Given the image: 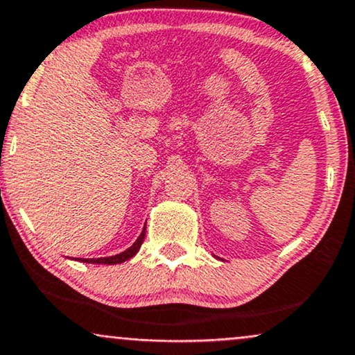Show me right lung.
Returning <instances> with one entry per match:
<instances>
[{
    "label": "right lung",
    "mask_w": 355,
    "mask_h": 355,
    "mask_svg": "<svg viewBox=\"0 0 355 355\" xmlns=\"http://www.w3.org/2000/svg\"><path fill=\"white\" fill-rule=\"evenodd\" d=\"M144 234H146V227H144L141 234H139V237L137 239V242L131 245L130 248H126L125 252L118 253V255H113V257H105V258H85V260H80L82 261H87V263H97V265H116V263H123V261L130 260L131 257H135L139 250V247H141L143 240H144Z\"/></svg>",
    "instance_id": "1"
}]
</instances>
